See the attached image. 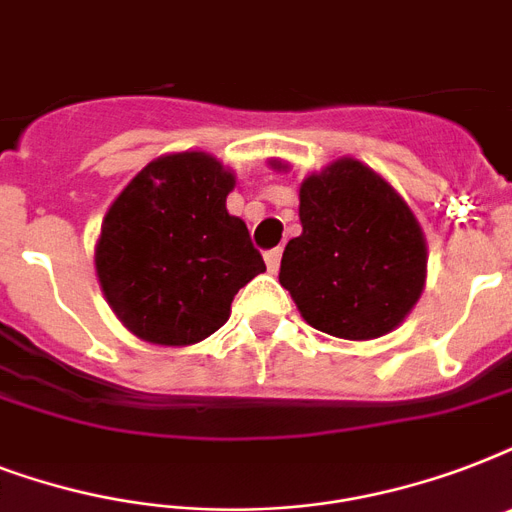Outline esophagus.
Returning a JSON list of instances; mask_svg holds the SVG:
<instances>
[{
  "mask_svg": "<svg viewBox=\"0 0 512 512\" xmlns=\"http://www.w3.org/2000/svg\"><path fill=\"white\" fill-rule=\"evenodd\" d=\"M265 265H268V271L276 273L281 265V249H268L265 252Z\"/></svg>",
  "mask_w": 512,
  "mask_h": 512,
  "instance_id": "esophagus-1",
  "label": "esophagus"
}]
</instances>
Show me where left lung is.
<instances>
[{"mask_svg": "<svg viewBox=\"0 0 512 512\" xmlns=\"http://www.w3.org/2000/svg\"><path fill=\"white\" fill-rule=\"evenodd\" d=\"M271 167L287 170L279 159ZM300 223L279 281L313 329L374 340L409 316L425 287L428 247L385 177L356 159H337L300 185Z\"/></svg>", "mask_w": 512, "mask_h": 512, "instance_id": "obj_1", "label": "left lung"}]
</instances>
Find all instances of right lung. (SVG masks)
Returning a JSON list of instances; mask_svg holds the SVG:
<instances>
[{
	"label": "right lung",
	"mask_w": 512,
	"mask_h": 512,
	"mask_svg": "<svg viewBox=\"0 0 512 512\" xmlns=\"http://www.w3.org/2000/svg\"><path fill=\"white\" fill-rule=\"evenodd\" d=\"M236 177L204 151L146 164L108 207L95 271L124 327L183 348L223 327L244 284L265 271L225 199Z\"/></svg>",
	"instance_id": "right-lung-1"
}]
</instances>
